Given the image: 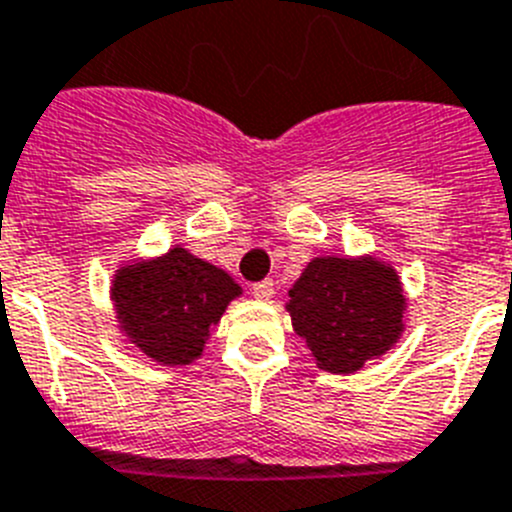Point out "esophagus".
Segmentation results:
<instances>
[{
	"mask_svg": "<svg viewBox=\"0 0 512 512\" xmlns=\"http://www.w3.org/2000/svg\"><path fill=\"white\" fill-rule=\"evenodd\" d=\"M273 293H275V283L270 281H260V283H255V286H252V296H255V299H260V301H268V299H273Z\"/></svg>",
	"mask_w": 512,
	"mask_h": 512,
	"instance_id": "esophagus-1",
	"label": "esophagus"
}]
</instances>
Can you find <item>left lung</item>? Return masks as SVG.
<instances>
[{
    "instance_id": "left-lung-1",
    "label": "left lung",
    "mask_w": 512,
    "mask_h": 512,
    "mask_svg": "<svg viewBox=\"0 0 512 512\" xmlns=\"http://www.w3.org/2000/svg\"><path fill=\"white\" fill-rule=\"evenodd\" d=\"M286 309L322 371L355 373L397 345L407 299L389 262L324 255L293 283Z\"/></svg>"
}]
</instances>
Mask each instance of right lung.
Instances as JSON below:
<instances>
[{"mask_svg":"<svg viewBox=\"0 0 512 512\" xmlns=\"http://www.w3.org/2000/svg\"><path fill=\"white\" fill-rule=\"evenodd\" d=\"M242 286L185 247L133 260L115 270L110 299L131 345L159 366H188L206 348L211 327Z\"/></svg>","mask_w":512,"mask_h":512,"instance_id":"1","label":"right lung"}]
</instances>
